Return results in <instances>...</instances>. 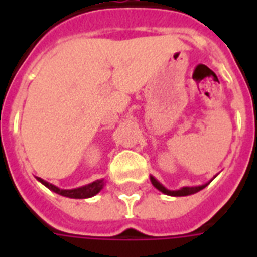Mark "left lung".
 Instances as JSON below:
<instances>
[{"instance_id":"obj_1","label":"left lung","mask_w":257,"mask_h":257,"mask_svg":"<svg viewBox=\"0 0 257 257\" xmlns=\"http://www.w3.org/2000/svg\"><path fill=\"white\" fill-rule=\"evenodd\" d=\"M151 183L153 184V187L157 188L159 191L163 192V193H165V195H168V196L193 195V193L201 191V189H204V188L208 185V184H204V185H199V187H183V188H180V189H177V191H171V189H167V188H165L163 184L159 183V181H157V180L155 179L153 176H151Z\"/></svg>"}]
</instances>
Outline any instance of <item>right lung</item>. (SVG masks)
<instances>
[{
  "mask_svg": "<svg viewBox=\"0 0 257 257\" xmlns=\"http://www.w3.org/2000/svg\"><path fill=\"white\" fill-rule=\"evenodd\" d=\"M37 180L40 183L44 184L46 188H49L50 191L56 192L58 195L65 196V197H70V199H88V197H92L104 188L105 184L104 180H96V181H93L88 185H84V187L74 188V189H60L56 185L48 183V181L40 179V177H37Z\"/></svg>",
  "mask_w": 257,
  "mask_h": 257,
  "instance_id": "add662e5",
  "label": "right lung"
}]
</instances>
